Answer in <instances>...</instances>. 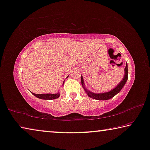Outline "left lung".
<instances>
[{
	"mask_svg": "<svg viewBox=\"0 0 150 150\" xmlns=\"http://www.w3.org/2000/svg\"><path fill=\"white\" fill-rule=\"evenodd\" d=\"M127 79H128V66H127V64H126V67H125V75H124L123 79H122V81L118 84V86L116 87L115 89H113L112 90H111L110 91H108V92L96 93L91 92V91H89L88 89H87L86 88H85L83 79L82 75L81 76V84L83 86V88H84L85 91H86V92L87 93V94H88V96L89 98H93V99L98 100H109L115 96V95H117L118 92H120V91L121 90L122 88H123V86H125V83L127 82Z\"/></svg>",
	"mask_w": 150,
	"mask_h": 150,
	"instance_id": "left-lung-1",
	"label": "left lung"
}]
</instances>
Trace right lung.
I'll return each mask as SVG.
<instances>
[{"label": "right lung", "instance_id": "1", "mask_svg": "<svg viewBox=\"0 0 150 150\" xmlns=\"http://www.w3.org/2000/svg\"><path fill=\"white\" fill-rule=\"evenodd\" d=\"M35 97L43 100H54L58 98L60 96V93H41V94H36V93H32Z\"/></svg>", "mask_w": 150, "mask_h": 150}]
</instances>
